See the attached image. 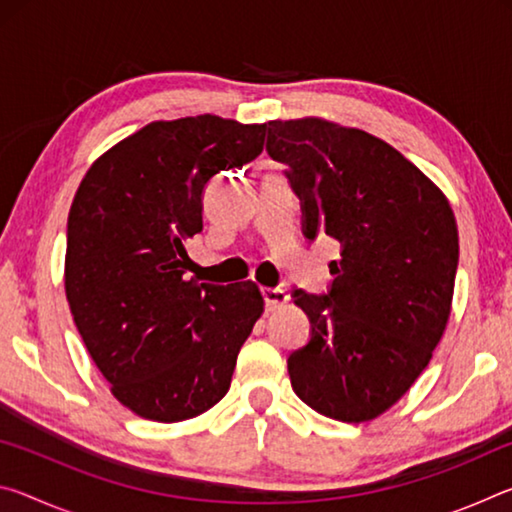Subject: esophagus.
Masks as SVG:
<instances>
[{"label": "esophagus", "instance_id": "1", "mask_svg": "<svg viewBox=\"0 0 512 512\" xmlns=\"http://www.w3.org/2000/svg\"><path fill=\"white\" fill-rule=\"evenodd\" d=\"M262 296H264V302H266V309L268 311L282 307L284 302L289 300L287 291H284V289H262Z\"/></svg>", "mask_w": 512, "mask_h": 512}]
</instances>
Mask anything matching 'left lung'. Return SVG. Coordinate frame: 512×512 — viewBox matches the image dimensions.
I'll return each mask as SVG.
<instances>
[{
	"instance_id": "8db88e82",
	"label": "left lung",
	"mask_w": 512,
	"mask_h": 512,
	"mask_svg": "<svg viewBox=\"0 0 512 512\" xmlns=\"http://www.w3.org/2000/svg\"><path fill=\"white\" fill-rule=\"evenodd\" d=\"M266 151L289 164L305 237L339 241L327 296L293 291L311 339L291 386L320 415L379 418L429 366L452 314L458 228L447 196L379 137L320 117L268 121Z\"/></svg>"
}]
</instances>
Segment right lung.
Masks as SVG:
<instances>
[{
    "mask_svg": "<svg viewBox=\"0 0 512 512\" xmlns=\"http://www.w3.org/2000/svg\"><path fill=\"white\" fill-rule=\"evenodd\" d=\"M264 124L151 121L85 173L67 216L65 296L110 393L155 422L196 418L228 393L264 314L255 282L185 280L203 189L264 149Z\"/></svg>",
    "mask_w": 512,
    "mask_h": 512,
    "instance_id": "right-lung-1",
    "label": "right lung"
}]
</instances>
